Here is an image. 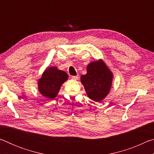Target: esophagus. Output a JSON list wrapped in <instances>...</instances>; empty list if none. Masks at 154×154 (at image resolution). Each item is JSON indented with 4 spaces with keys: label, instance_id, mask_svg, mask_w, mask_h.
Listing matches in <instances>:
<instances>
[{
    "label": "esophagus",
    "instance_id": "obj_1",
    "mask_svg": "<svg viewBox=\"0 0 154 154\" xmlns=\"http://www.w3.org/2000/svg\"><path fill=\"white\" fill-rule=\"evenodd\" d=\"M78 77H79V75H75V76H71V78L72 79H77Z\"/></svg>",
    "mask_w": 154,
    "mask_h": 154
}]
</instances>
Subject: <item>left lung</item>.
I'll return each mask as SVG.
<instances>
[{"label": "left lung", "mask_w": 154, "mask_h": 154, "mask_svg": "<svg viewBox=\"0 0 154 154\" xmlns=\"http://www.w3.org/2000/svg\"><path fill=\"white\" fill-rule=\"evenodd\" d=\"M113 75L102 60L90 63L87 73L81 76V82L90 99L100 102L106 97L111 88Z\"/></svg>", "instance_id": "1"}]
</instances>
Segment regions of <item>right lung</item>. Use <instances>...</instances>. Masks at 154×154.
Listing matches in <instances>:
<instances>
[{"label":"right lung","instance_id":"right-lung-1","mask_svg":"<svg viewBox=\"0 0 154 154\" xmlns=\"http://www.w3.org/2000/svg\"><path fill=\"white\" fill-rule=\"evenodd\" d=\"M68 79L66 72L50 67L43 72L42 77L38 82L41 94L47 98L53 99L58 94L61 85Z\"/></svg>","mask_w":154,"mask_h":154}]
</instances>
